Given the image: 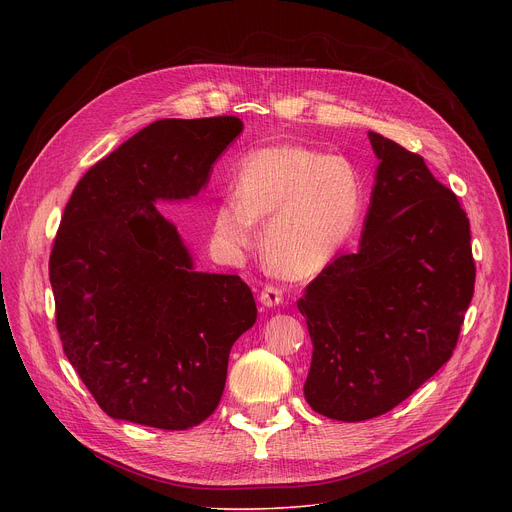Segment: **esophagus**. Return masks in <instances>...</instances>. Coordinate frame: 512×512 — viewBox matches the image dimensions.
<instances>
[{
  "label": "esophagus",
  "mask_w": 512,
  "mask_h": 512,
  "mask_svg": "<svg viewBox=\"0 0 512 512\" xmlns=\"http://www.w3.org/2000/svg\"><path fill=\"white\" fill-rule=\"evenodd\" d=\"M259 302H261L265 308H275V306H279V304L283 302L281 289H277V287H273V285H265L263 291H261V296H259Z\"/></svg>",
  "instance_id": "34e87169"
}]
</instances>
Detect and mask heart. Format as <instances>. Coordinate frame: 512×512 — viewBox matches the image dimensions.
<instances>
[{
    "mask_svg": "<svg viewBox=\"0 0 512 512\" xmlns=\"http://www.w3.org/2000/svg\"><path fill=\"white\" fill-rule=\"evenodd\" d=\"M364 208V182L352 162L296 143L247 154L233 174V194L214 208V239L227 253L253 245L285 279H314L352 237Z\"/></svg>",
    "mask_w": 512,
    "mask_h": 512,
    "instance_id": "1",
    "label": "heart"
}]
</instances>
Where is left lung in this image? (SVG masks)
Wrapping results in <instances>:
<instances>
[{
  "label": "left lung",
  "mask_w": 512,
  "mask_h": 512,
  "mask_svg": "<svg viewBox=\"0 0 512 512\" xmlns=\"http://www.w3.org/2000/svg\"><path fill=\"white\" fill-rule=\"evenodd\" d=\"M379 160L356 253L300 298L314 344L308 405L364 421L405 401L450 360L474 296L470 223L421 156L369 131Z\"/></svg>",
  "instance_id": "1"
}]
</instances>
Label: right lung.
<instances>
[{"instance_id": "right-lung-1", "label": "right lung", "mask_w": 512, "mask_h": 512, "mask_svg": "<svg viewBox=\"0 0 512 512\" xmlns=\"http://www.w3.org/2000/svg\"><path fill=\"white\" fill-rule=\"evenodd\" d=\"M243 133L239 117L160 119L95 164L72 192L50 255L62 348L113 419L202 423L229 354L257 320L239 275L196 271L156 204L196 198Z\"/></svg>"}]
</instances>
